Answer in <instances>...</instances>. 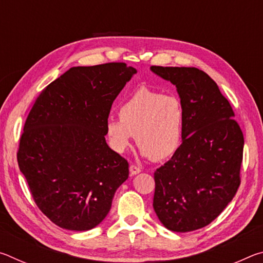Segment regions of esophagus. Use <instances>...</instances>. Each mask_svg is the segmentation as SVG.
<instances>
[{
	"label": "esophagus",
	"mask_w": 263,
	"mask_h": 263,
	"mask_svg": "<svg viewBox=\"0 0 263 263\" xmlns=\"http://www.w3.org/2000/svg\"><path fill=\"white\" fill-rule=\"evenodd\" d=\"M141 172V169L138 167V166H136V164H131L130 166V173H131V175H136V174H139V173Z\"/></svg>",
	"instance_id": "obj_1"
}]
</instances>
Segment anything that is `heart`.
Listing matches in <instances>:
<instances>
[{"mask_svg":"<svg viewBox=\"0 0 263 263\" xmlns=\"http://www.w3.org/2000/svg\"><path fill=\"white\" fill-rule=\"evenodd\" d=\"M119 119L110 118L105 135L116 152L122 153L132 137L141 153L153 161L171 158L179 149L184 126V109L176 96L141 87L118 108Z\"/></svg>","mask_w":263,"mask_h":263,"instance_id":"heart-1","label":"heart"}]
</instances>
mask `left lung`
<instances>
[{
  "instance_id": "8db88e82",
  "label": "left lung",
  "mask_w": 263,
  "mask_h": 263,
  "mask_svg": "<svg viewBox=\"0 0 263 263\" xmlns=\"http://www.w3.org/2000/svg\"><path fill=\"white\" fill-rule=\"evenodd\" d=\"M151 69L175 84L184 109L182 144L154 172V211L174 232L210 224L232 201L241 182L243 135L217 83L195 67Z\"/></svg>"
}]
</instances>
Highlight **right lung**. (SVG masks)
Returning <instances> with one entry per match:
<instances>
[{
	"instance_id": "right-lung-1",
	"label": "right lung",
	"mask_w": 263,
	"mask_h": 263,
	"mask_svg": "<svg viewBox=\"0 0 263 263\" xmlns=\"http://www.w3.org/2000/svg\"><path fill=\"white\" fill-rule=\"evenodd\" d=\"M136 72L125 62L73 67L30 110L17 161L39 210L61 229L99 225L128 177L127 160L104 136L111 105Z\"/></svg>"
}]
</instances>
